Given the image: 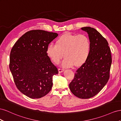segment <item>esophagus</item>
Returning <instances> with one entry per match:
<instances>
[{
    "label": "esophagus",
    "mask_w": 121,
    "mask_h": 121,
    "mask_svg": "<svg viewBox=\"0 0 121 121\" xmlns=\"http://www.w3.org/2000/svg\"><path fill=\"white\" fill-rule=\"evenodd\" d=\"M64 71L63 69H61V68H59L58 69V71L59 73H61V72H62Z\"/></svg>",
    "instance_id": "34e87169"
}]
</instances>
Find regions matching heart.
<instances>
[{
  "instance_id": "heart-1",
  "label": "heart",
  "mask_w": 121,
  "mask_h": 121,
  "mask_svg": "<svg viewBox=\"0 0 121 121\" xmlns=\"http://www.w3.org/2000/svg\"><path fill=\"white\" fill-rule=\"evenodd\" d=\"M90 49V41L84 34L73 35L66 33L60 37L57 43H51L47 49V53L51 59L58 63L65 57L61 63L64 67L78 66L87 59Z\"/></svg>"
}]
</instances>
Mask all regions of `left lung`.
I'll return each instance as SVG.
<instances>
[{
	"label": "left lung",
	"instance_id": "obj_1",
	"mask_svg": "<svg viewBox=\"0 0 121 121\" xmlns=\"http://www.w3.org/2000/svg\"><path fill=\"white\" fill-rule=\"evenodd\" d=\"M82 29L88 34L90 49L87 59L76 70L69 86L75 96L88 99L97 95L108 82L112 55L108 41L95 29L85 27Z\"/></svg>",
	"mask_w": 121,
	"mask_h": 121
}]
</instances>
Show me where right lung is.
<instances>
[{"mask_svg": "<svg viewBox=\"0 0 121 121\" xmlns=\"http://www.w3.org/2000/svg\"><path fill=\"white\" fill-rule=\"evenodd\" d=\"M56 33L42 30L27 32L17 40L10 53L9 69L17 88L30 98H40L49 93L57 68L47 53Z\"/></svg>", "mask_w": 121, "mask_h": 121, "instance_id": "right-lung-1", "label": "right lung"}]
</instances>
